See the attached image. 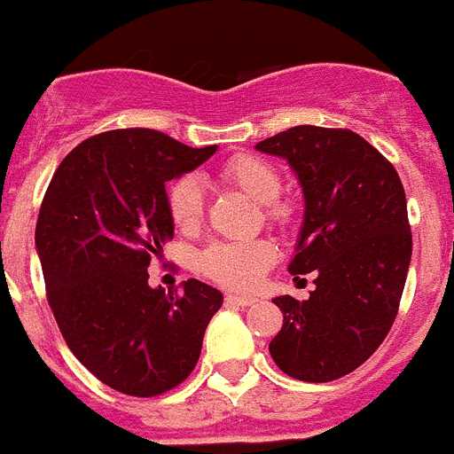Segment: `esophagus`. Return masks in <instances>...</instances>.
I'll list each match as a JSON object with an SVG mask.
<instances>
[{"instance_id": "1", "label": "esophagus", "mask_w": 454, "mask_h": 454, "mask_svg": "<svg viewBox=\"0 0 454 454\" xmlns=\"http://www.w3.org/2000/svg\"><path fill=\"white\" fill-rule=\"evenodd\" d=\"M224 302L236 304V307H252V304L256 302V298H252V295H236V293H227Z\"/></svg>"}]
</instances>
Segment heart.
Instances as JSON below:
<instances>
[{
  "instance_id": "1",
  "label": "heart",
  "mask_w": 454,
  "mask_h": 454,
  "mask_svg": "<svg viewBox=\"0 0 454 454\" xmlns=\"http://www.w3.org/2000/svg\"><path fill=\"white\" fill-rule=\"evenodd\" d=\"M227 184L246 192L247 198L259 204H266V215L270 223L288 224L293 208L286 202H279L282 177L268 161L259 156L243 154L231 159L223 170ZM168 214L172 224L184 234H191L202 224L204 215V191L198 177L186 175L168 186ZM277 262V247L270 240H218L202 250L198 263L200 270L214 279L215 284L234 291H250L262 282L263 272Z\"/></svg>"
}]
</instances>
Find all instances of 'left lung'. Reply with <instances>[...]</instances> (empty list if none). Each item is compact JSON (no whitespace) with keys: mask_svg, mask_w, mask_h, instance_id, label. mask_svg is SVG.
Listing matches in <instances>:
<instances>
[{"mask_svg":"<svg viewBox=\"0 0 454 454\" xmlns=\"http://www.w3.org/2000/svg\"><path fill=\"white\" fill-rule=\"evenodd\" d=\"M286 159L304 195L291 275L314 272L309 300L279 295L284 325L270 356L302 382H332L382 346L398 316L411 262L398 172L350 129L300 124L256 143Z\"/></svg>","mask_w":454,"mask_h":454,"instance_id":"1","label":"left lung"}]
</instances>
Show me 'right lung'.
<instances>
[{
	"label": "right lung",
	"instance_id": "1",
	"mask_svg": "<svg viewBox=\"0 0 454 454\" xmlns=\"http://www.w3.org/2000/svg\"><path fill=\"white\" fill-rule=\"evenodd\" d=\"M215 150L138 127L104 131L63 159L43 198L35 250L51 314L72 355L115 391L152 398L182 384L223 307L198 279L168 293L147 284L175 234L166 182Z\"/></svg>",
	"mask_w": 454,
	"mask_h": 454
}]
</instances>
